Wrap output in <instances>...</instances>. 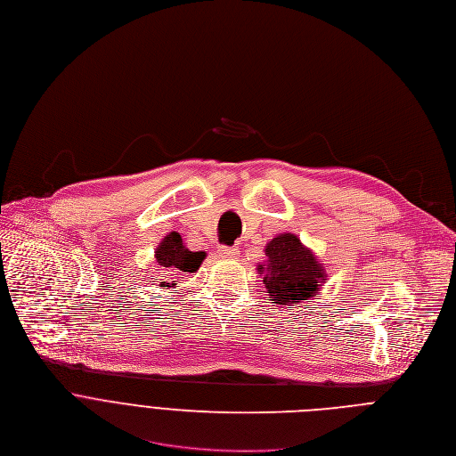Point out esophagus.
<instances>
[{
	"instance_id": "1",
	"label": "esophagus",
	"mask_w": 456,
	"mask_h": 456,
	"mask_svg": "<svg viewBox=\"0 0 456 456\" xmlns=\"http://www.w3.org/2000/svg\"><path fill=\"white\" fill-rule=\"evenodd\" d=\"M219 251H221V255H224V256H237V255H239V249H237V248H232V246H221Z\"/></svg>"
}]
</instances>
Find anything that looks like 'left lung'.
I'll use <instances>...</instances> for the list:
<instances>
[{
	"label": "left lung",
	"mask_w": 456,
	"mask_h": 456,
	"mask_svg": "<svg viewBox=\"0 0 456 456\" xmlns=\"http://www.w3.org/2000/svg\"><path fill=\"white\" fill-rule=\"evenodd\" d=\"M265 264L256 269L275 304L288 305L307 300L316 295L320 282L325 281L323 265L293 233L273 239L265 246Z\"/></svg>",
	"instance_id": "obj_1"
}]
</instances>
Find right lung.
Here are the masks:
<instances>
[{
  "mask_svg": "<svg viewBox=\"0 0 456 456\" xmlns=\"http://www.w3.org/2000/svg\"><path fill=\"white\" fill-rule=\"evenodd\" d=\"M205 251H191L183 246V239L177 232H170L161 244L156 249V264H158V273H161L163 277H172V275H189V273H196L205 260ZM158 281V279H156ZM161 288H174L165 286L161 282Z\"/></svg>",
  "mask_w": 456,
  "mask_h": 456,
  "instance_id": "right-lung-1",
  "label": "right lung"
}]
</instances>
